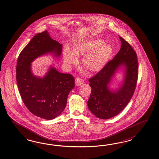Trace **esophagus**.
I'll return each mask as SVG.
<instances>
[{"label": "esophagus", "mask_w": 159, "mask_h": 159, "mask_svg": "<svg viewBox=\"0 0 159 159\" xmlns=\"http://www.w3.org/2000/svg\"><path fill=\"white\" fill-rule=\"evenodd\" d=\"M84 81L82 80V79L80 78H76L75 79V84L77 86H79L80 85H82V84H83Z\"/></svg>", "instance_id": "obj_1"}]
</instances>
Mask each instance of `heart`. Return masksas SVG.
I'll return each instance as SVG.
<instances>
[{"instance_id": "obj_1", "label": "heart", "mask_w": 159, "mask_h": 159, "mask_svg": "<svg viewBox=\"0 0 159 159\" xmlns=\"http://www.w3.org/2000/svg\"><path fill=\"white\" fill-rule=\"evenodd\" d=\"M104 43L102 39H94L76 45L73 51L66 47L63 52L64 62L67 65L75 64L77 62L75 55H83L84 67L89 72H98L106 66L113 53L111 45Z\"/></svg>"}]
</instances>
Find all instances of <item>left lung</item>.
Instances as JSON below:
<instances>
[{
  "instance_id": "8db88e82",
  "label": "left lung",
  "mask_w": 159,
  "mask_h": 159,
  "mask_svg": "<svg viewBox=\"0 0 159 159\" xmlns=\"http://www.w3.org/2000/svg\"><path fill=\"white\" fill-rule=\"evenodd\" d=\"M120 50L112 60L89 79L92 88L87 106L92 114L102 120L110 119L122 111L133 96L138 76L136 53L129 43L119 36ZM121 67L125 69L123 83L116 90L109 87L116 72Z\"/></svg>"
}]
</instances>
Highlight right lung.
<instances>
[{
  "mask_svg": "<svg viewBox=\"0 0 159 159\" xmlns=\"http://www.w3.org/2000/svg\"><path fill=\"white\" fill-rule=\"evenodd\" d=\"M62 44L53 40L47 31L36 34L20 53L16 66V80L25 106L32 114L45 120H52L65 108L67 96L75 87V79L68 73L50 66L43 77L35 76L31 63L51 53L60 57Z\"/></svg>",
  "mask_w": 159,
  "mask_h": 159,
  "instance_id": "obj_1",
  "label": "right lung"
}]
</instances>
